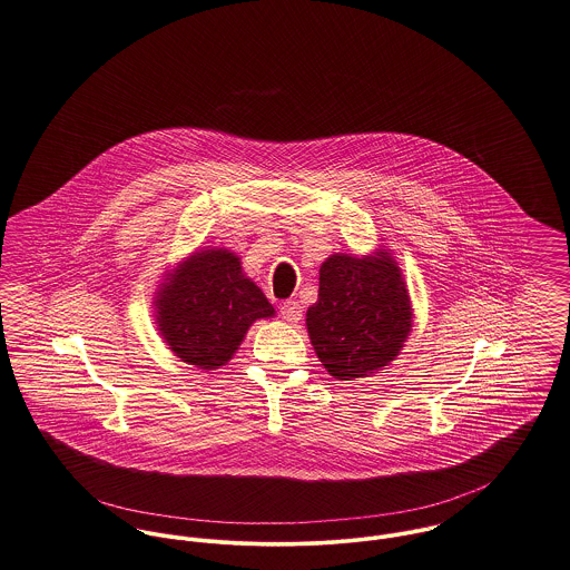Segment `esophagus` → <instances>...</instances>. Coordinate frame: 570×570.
Segmentation results:
<instances>
[{"mask_svg":"<svg viewBox=\"0 0 570 570\" xmlns=\"http://www.w3.org/2000/svg\"><path fill=\"white\" fill-rule=\"evenodd\" d=\"M279 314L286 323H299L302 316H304V309H302V304L297 299H288L279 306Z\"/></svg>","mask_w":570,"mask_h":570,"instance_id":"esophagus-1","label":"esophagus"}]
</instances>
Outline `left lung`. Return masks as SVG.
Returning <instances> with one entry per match:
<instances>
[{
    "instance_id": "obj_1",
    "label": "left lung",
    "mask_w": 570,
    "mask_h": 570,
    "mask_svg": "<svg viewBox=\"0 0 570 570\" xmlns=\"http://www.w3.org/2000/svg\"><path fill=\"white\" fill-rule=\"evenodd\" d=\"M377 256L336 254L321 264L318 299L307 307V334L336 380L380 371L410 334L412 309L401 271L386 252Z\"/></svg>"
}]
</instances>
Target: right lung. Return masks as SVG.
<instances>
[{
	"label": "right lung",
	"mask_w": 570,
	"mask_h": 570,
	"mask_svg": "<svg viewBox=\"0 0 570 570\" xmlns=\"http://www.w3.org/2000/svg\"><path fill=\"white\" fill-rule=\"evenodd\" d=\"M156 307L169 350L206 371L223 366L249 325L275 312L227 249H206L179 264L160 288Z\"/></svg>",
	"instance_id": "right-lung-1"
}]
</instances>
